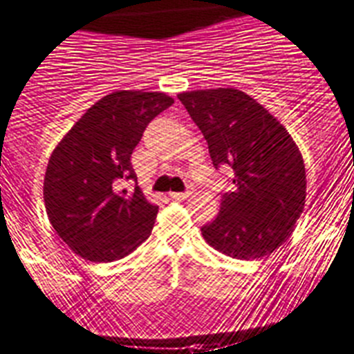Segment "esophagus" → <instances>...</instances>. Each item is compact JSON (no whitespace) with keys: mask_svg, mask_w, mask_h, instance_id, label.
Returning <instances> with one entry per match:
<instances>
[{"mask_svg":"<svg viewBox=\"0 0 354 354\" xmlns=\"http://www.w3.org/2000/svg\"><path fill=\"white\" fill-rule=\"evenodd\" d=\"M169 196H171V199H174V201H185L190 197V192H171Z\"/></svg>","mask_w":354,"mask_h":354,"instance_id":"obj_1","label":"esophagus"}]
</instances>
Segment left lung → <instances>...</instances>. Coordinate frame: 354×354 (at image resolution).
<instances>
[{
  "mask_svg": "<svg viewBox=\"0 0 354 354\" xmlns=\"http://www.w3.org/2000/svg\"><path fill=\"white\" fill-rule=\"evenodd\" d=\"M207 141L214 166L234 171L220 213L201 229L209 246L237 260L270 255L292 236L306 204V166L285 125L237 88L178 94Z\"/></svg>",
  "mask_w": 354,
  "mask_h": 354,
  "instance_id": "8db88e82",
  "label": "left lung"
}]
</instances>
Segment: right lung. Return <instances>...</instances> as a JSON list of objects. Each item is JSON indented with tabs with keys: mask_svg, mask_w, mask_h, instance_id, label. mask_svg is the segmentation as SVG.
I'll return each mask as SVG.
<instances>
[{
	"mask_svg": "<svg viewBox=\"0 0 354 354\" xmlns=\"http://www.w3.org/2000/svg\"><path fill=\"white\" fill-rule=\"evenodd\" d=\"M174 99L164 92L115 91L94 102L48 158L43 201L55 234L91 262H113L148 239L158 207L140 187L131 155L143 131Z\"/></svg>",
	"mask_w": 354,
	"mask_h": 354,
	"instance_id": "right-lung-1",
	"label": "right lung"
}]
</instances>
